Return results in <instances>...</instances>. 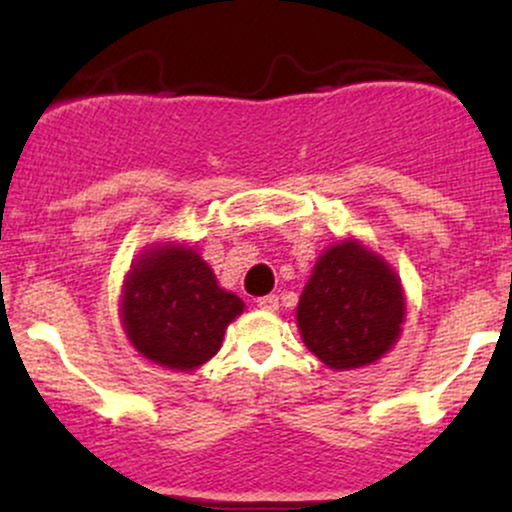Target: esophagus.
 Listing matches in <instances>:
<instances>
[{
  "label": "esophagus",
  "instance_id": "esophagus-1",
  "mask_svg": "<svg viewBox=\"0 0 512 512\" xmlns=\"http://www.w3.org/2000/svg\"><path fill=\"white\" fill-rule=\"evenodd\" d=\"M257 308H262V310H269V313H274V310L279 308V298H276L274 293H269V296H262V298H257Z\"/></svg>",
  "mask_w": 512,
  "mask_h": 512
}]
</instances>
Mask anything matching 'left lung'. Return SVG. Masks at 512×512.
<instances>
[{
	"mask_svg": "<svg viewBox=\"0 0 512 512\" xmlns=\"http://www.w3.org/2000/svg\"><path fill=\"white\" fill-rule=\"evenodd\" d=\"M296 317L305 346L322 363L366 366L397 342L404 320L402 286L373 252L339 243L317 260Z\"/></svg>",
	"mask_w": 512,
	"mask_h": 512,
	"instance_id": "8db88e82",
	"label": "left lung"
}]
</instances>
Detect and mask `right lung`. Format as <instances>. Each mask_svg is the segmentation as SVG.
<instances>
[{
	"instance_id": "right-lung-1",
	"label": "right lung",
	"mask_w": 512,
	"mask_h": 512,
	"mask_svg": "<svg viewBox=\"0 0 512 512\" xmlns=\"http://www.w3.org/2000/svg\"><path fill=\"white\" fill-rule=\"evenodd\" d=\"M240 313L243 301L219 289L209 264L187 248L146 252L122 296V320L134 349L175 370L207 363Z\"/></svg>"
}]
</instances>
